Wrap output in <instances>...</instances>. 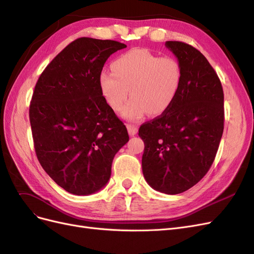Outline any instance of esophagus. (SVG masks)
<instances>
[{
	"label": "esophagus",
	"mask_w": 254,
	"mask_h": 254,
	"mask_svg": "<svg viewBox=\"0 0 254 254\" xmlns=\"http://www.w3.org/2000/svg\"><path fill=\"white\" fill-rule=\"evenodd\" d=\"M127 130H128V133L131 136H133L137 133V126L132 124H127Z\"/></svg>",
	"instance_id": "esophagus-1"
}]
</instances>
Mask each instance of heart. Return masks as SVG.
I'll return each instance as SVG.
<instances>
[{"label": "heart", "mask_w": 254, "mask_h": 254, "mask_svg": "<svg viewBox=\"0 0 254 254\" xmlns=\"http://www.w3.org/2000/svg\"><path fill=\"white\" fill-rule=\"evenodd\" d=\"M112 72L99 75V88L106 102L114 111L124 107L122 115L137 121L165 112L178 94L182 80L180 64L170 56L158 57L145 49L130 50L115 59Z\"/></svg>", "instance_id": "1"}]
</instances>
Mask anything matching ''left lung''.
<instances>
[{"instance_id":"left-lung-1","label":"left lung","mask_w":254,"mask_h":254,"mask_svg":"<svg viewBox=\"0 0 254 254\" xmlns=\"http://www.w3.org/2000/svg\"><path fill=\"white\" fill-rule=\"evenodd\" d=\"M182 70L180 90L160 117L139 129L144 141L145 180L161 193H183L210 170L224 132V91L202 54L180 41H166Z\"/></svg>"}]
</instances>
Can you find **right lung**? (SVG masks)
Instances as JSON below:
<instances>
[{
	"label": "right lung",
	"mask_w": 254,
	"mask_h": 254,
	"mask_svg": "<svg viewBox=\"0 0 254 254\" xmlns=\"http://www.w3.org/2000/svg\"><path fill=\"white\" fill-rule=\"evenodd\" d=\"M126 44L78 38L45 67L29 106L34 146L43 170L74 195L108 183L113 158L129 141L126 126L107 104L99 75Z\"/></svg>",
	"instance_id": "1"
}]
</instances>
